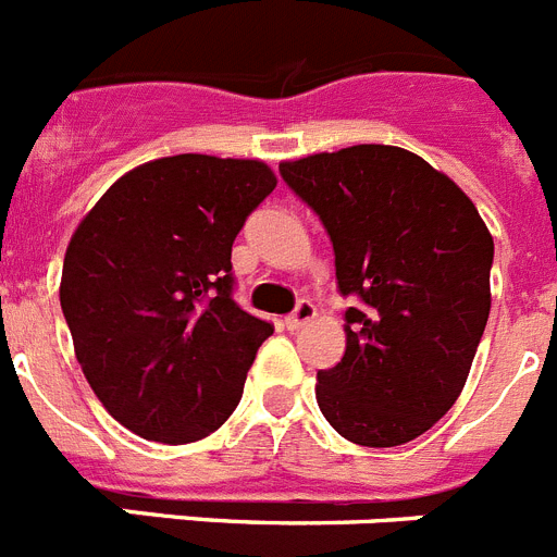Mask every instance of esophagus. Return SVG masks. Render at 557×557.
<instances>
[{
  "label": "esophagus",
  "instance_id": "esophagus-1",
  "mask_svg": "<svg viewBox=\"0 0 557 557\" xmlns=\"http://www.w3.org/2000/svg\"><path fill=\"white\" fill-rule=\"evenodd\" d=\"M314 318V307H312V301H298V307L293 309V312L287 314V318H284V326L289 329V332H293V329H301L304 323H309Z\"/></svg>",
  "mask_w": 557,
  "mask_h": 557
}]
</instances>
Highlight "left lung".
I'll return each mask as SVG.
<instances>
[{"mask_svg":"<svg viewBox=\"0 0 557 557\" xmlns=\"http://www.w3.org/2000/svg\"><path fill=\"white\" fill-rule=\"evenodd\" d=\"M321 218L346 309V354L318 371V407L359 446L424 435L460 396L491 312L494 239L469 195L421 156L354 145L282 161Z\"/></svg>","mask_w":557,"mask_h":557,"instance_id":"8db88e82","label":"left lung"}]
</instances>
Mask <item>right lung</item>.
<instances>
[{"label": "right lung", "instance_id": "add662e5", "mask_svg": "<svg viewBox=\"0 0 557 557\" xmlns=\"http://www.w3.org/2000/svg\"><path fill=\"white\" fill-rule=\"evenodd\" d=\"M275 189L264 161L184 152L125 172L69 239L61 309L122 426L191 444L228 421L273 334L234 301L231 245Z\"/></svg>", "mask_w": 557, "mask_h": 557}]
</instances>
